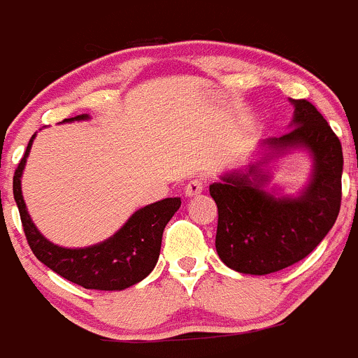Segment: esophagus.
<instances>
[{
  "instance_id": "34e87169",
  "label": "esophagus",
  "mask_w": 358,
  "mask_h": 358,
  "mask_svg": "<svg viewBox=\"0 0 358 358\" xmlns=\"http://www.w3.org/2000/svg\"><path fill=\"white\" fill-rule=\"evenodd\" d=\"M203 190H204L203 180H199V178L190 180V182L185 185V196L187 197H196V196H199Z\"/></svg>"
}]
</instances>
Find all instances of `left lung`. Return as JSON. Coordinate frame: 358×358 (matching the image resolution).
Segmentation results:
<instances>
[{
  "instance_id": "1",
  "label": "left lung",
  "mask_w": 358,
  "mask_h": 358,
  "mask_svg": "<svg viewBox=\"0 0 358 358\" xmlns=\"http://www.w3.org/2000/svg\"><path fill=\"white\" fill-rule=\"evenodd\" d=\"M290 101L292 129L262 145L271 155L290 148L310 152L313 175L306 189L297 197L266 192L269 176L260 169L266 159L210 185L218 208L215 248L225 266L245 275H269L303 260L327 236L341 208V141L310 101Z\"/></svg>"
}]
</instances>
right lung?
Returning <instances> with one entry per match:
<instances>
[{
    "label": "right lung",
    "instance_id": "obj_1",
    "mask_svg": "<svg viewBox=\"0 0 358 358\" xmlns=\"http://www.w3.org/2000/svg\"><path fill=\"white\" fill-rule=\"evenodd\" d=\"M87 119L89 115L83 113L64 119V122ZM33 140L34 134L13 175V197L19 208L24 234L36 259L59 276L83 289L124 290L147 278L157 264L166 224L182 204L180 197H168L134 211L120 231L103 243L87 248H62L48 241L38 231L27 213L20 190V176Z\"/></svg>",
    "mask_w": 358,
    "mask_h": 358
}]
</instances>
